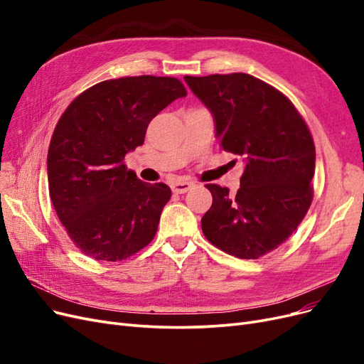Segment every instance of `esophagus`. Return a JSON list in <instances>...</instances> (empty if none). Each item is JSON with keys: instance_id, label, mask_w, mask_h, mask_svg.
I'll return each instance as SVG.
<instances>
[{"instance_id": "1", "label": "esophagus", "mask_w": 364, "mask_h": 364, "mask_svg": "<svg viewBox=\"0 0 364 364\" xmlns=\"http://www.w3.org/2000/svg\"><path fill=\"white\" fill-rule=\"evenodd\" d=\"M191 186H193L191 182L178 181V182H173V183H171V190H173L174 193H178V194H183V193L188 191V190L191 188Z\"/></svg>"}]
</instances>
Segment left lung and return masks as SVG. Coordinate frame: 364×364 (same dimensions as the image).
<instances>
[{"label": "left lung", "instance_id": "1", "mask_svg": "<svg viewBox=\"0 0 364 364\" xmlns=\"http://www.w3.org/2000/svg\"><path fill=\"white\" fill-rule=\"evenodd\" d=\"M183 80L211 112L223 150L243 161L235 196L206 185L213 205L202 217L203 234L237 258L266 255L294 232L311 205L316 149L310 130L287 97L253 75Z\"/></svg>", "mask_w": 364, "mask_h": 364}]
</instances>
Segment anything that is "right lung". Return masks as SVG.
Instances as JSON below:
<instances>
[{
  "label": "right lung",
  "instance_id": "1",
  "mask_svg": "<svg viewBox=\"0 0 364 364\" xmlns=\"http://www.w3.org/2000/svg\"><path fill=\"white\" fill-rule=\"evenodd\" d=\"M186 95L174 77H123L97 83L68 106L47 156L48 188L67 234L85 255L119 261L156 234L171 191L126 168L150 121Z\"/></svg>",
  "mask_w": 364,
  "mask_h": 364
}]
</instances>
